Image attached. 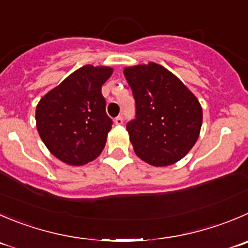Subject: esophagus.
I'll return each instance as SVG.
<instances>
[{"label":"esophagus","instance_id":"1","mask_svg":"<svg viewBox=\"0 0 248 248\" xmlns=\"http://www.w3.org/2000/svg\"><path fill=\"white\" fill-rule=\"evenodd\" d=\"M114 124L115 125H122L123 124V118L122 117H117L114 119Z\"/></svg>","mask_w":248,"mask_h":248}]
</instances>
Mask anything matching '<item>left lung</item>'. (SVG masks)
<instances>
[{
	"instance_id": "left-lung-1",
	"label": "left lung",
	"mask_w": 248,
	"mask_h": 248,
	"mask_svg": "<svg viewBox=\"0 0 248 248\" xmlns=\"http://www.w3.org/2000/svg\"><path fill=\"white\" fill-rule=\"evenodd\" d=\"M136 102V119L126 130L136 155L153 167L183 159L202 126V106L191 90L163 65L150 62L123 70Z\"/></svg>"
}]
</instances>
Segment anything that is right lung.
<instances>
[{"label": "right lung", "instance_id": "add662e5", "mask_svg": "<svg viewBox=\"0 0 248 248\" xmlns=\"http://www.w3.org/2000/svg\"><path fill=\"white\" fill-rule=\"evenodd\" d=\"M112 73L113 68L107 65H84L37 103V133L47 150L63 163L84 166L105 148L112 120L106 114L101 89Z\"/></svg>", "mask_w": 248, "mask_h": 248}]
</instances>
